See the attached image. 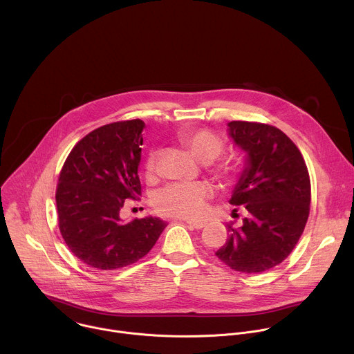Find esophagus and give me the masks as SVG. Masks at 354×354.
<instances>
[{"label": "esophagus", "mask_w": 354, "mask_h": 354, "mask_svg": "<svg viewBox=\"0 0 354 354\" xmlns=\"http://www.w3.org/2000/svg\"><path fill=\"white\" fill-rule=\"evenodd\" d=\"M187 224L196 230H200L206 225V223H203V221H187Z\"/></svg>", "instance_id": "1"}]
</instances>
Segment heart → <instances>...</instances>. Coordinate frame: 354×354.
Returning a JSON list of instances; mask_svg holds the SVG:
<instances>
[{"label": "heart", "mask_w": 354, "mask_h": 354, "mask_svg": "<svg viewBox=\"0 0 354 354\" xmlns=\"http://www.w3.org/2000/svg\"><path fill=\"white\" fill-rule=\"evenodd\" d=\"M178 140L190 151V154L200 162L210 164L217 160L223 151V141L207 130H185L178 134ZM157 154L151 151L145 160V171L153 175L156 171ZM214 174L220 179H228L230 168L218 167ZM210 189L203 182L175 183L165 187L156 198V209L169 217L196 220L206 212V200Z\"/></svg>", "instance_id": "b5f03b06"}]
</instances>
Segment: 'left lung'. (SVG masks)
Returning a JSON list of instances; mask_svg holds the SVG:
<instances>
[{
	"label": "left lung",
	"mask_w": 354,
	"mask_h": 354,
	"mask_svg": "<svg viewBox=\"0 0 354 354\" xmlns=\"http://www.w3.org/2000/svg\"><path fill=\"white\" fill-rule=\"evenodd\" d=\"M227 127L245 154L230 205L245 207L248 216L239 228L227 224L230 238L216 255L236 272L262 273L290 255L306 228L310 175L299 149L281 130L250 122Z\"/></svg>",
	"instance_id": "left-lung-1"
}]
</instances>
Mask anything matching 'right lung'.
<instances>
[{
    "label": "right lung",
    "mask_w": 354,
    "mask_h": 354,
    "mask_svg": "<svg viewBox=\"0 0 354 354\" xmlns=\"http://www.w3.org/2000/svg\"><path fill=\"white\" fill-rule=\"evenodd\" d=\"M140 119L118 122L86 134L71 149L59 178L60 232L73 254L99 270L129 266L151 250L167 223L147 216L124 221L120 209L141 194Z\"/></svg>",
    "instance_id": "obj_1"
}]
</instances>
